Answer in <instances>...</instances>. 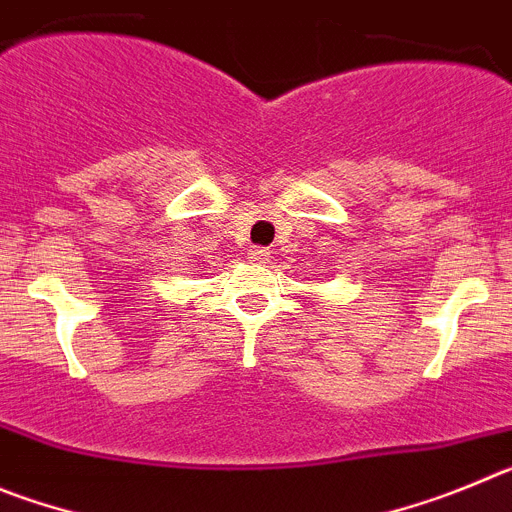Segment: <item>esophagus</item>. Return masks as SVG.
Here are the masks:
<instances>
[{
  "mask_svg": "<svg viewBox=\"0 0 512 512\" xmlns=\"http://www.w3.org/2000/svg\"><path fill=\"white\" fill-rule=\"evenodd\" d=\"M247 257H250L252 262H267L270 260V250H265V247H252V250L247 252Z\"/></svg>",
  "mask_w": 512,
  "mask_h": 512,
  "instance_id": "34e87169",
  "label": "esophagus"
}]
</instances>
